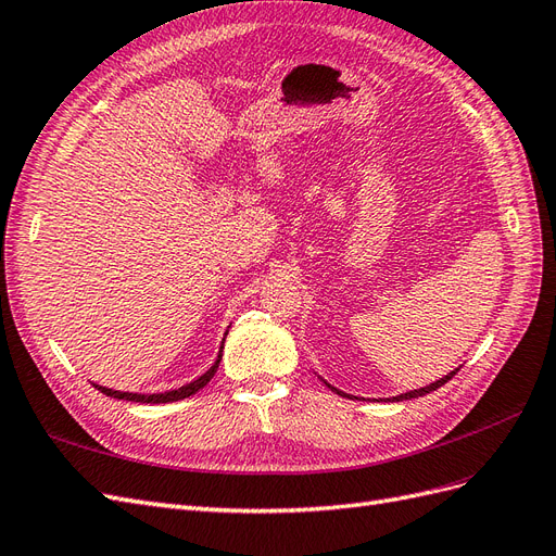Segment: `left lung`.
<instances>
[{
    "instance_id": "left-lung-1",
    "label": "left lung",
    "mask_w": 556,
    "mask_h": 556,
    "mask_svg": "<svg viewBox=\"0 0 556 556\" xmlns=\"http://www.w3.org/2000/svg\"><path fill=\"white\" fill-rule=\"evenodd\" d=\"M459 368H454V371L450 374V376H445V378H441V380H435V382H431V384H427V387H419V390H413V392H406V394H401V396H394L392 401H403V399H417V396H425V394H429V392H433V390H439V387H443L454 374H457ZM331 390H336V387H331ZM339 392V390H336ZM341 396H348V394H343V392H339ZM352 399V396H350Z\"/></svg>"
}]
</instances>
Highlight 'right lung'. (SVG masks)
I'll use <instances>...</instances> for the list:
<instances>
[{
  "label": "right lung",
  "instance_id": "1",
  "mask_svg": "<svg viewBox=\"0 0 556 556\" xmlns=\"http://www.w3.org/2000/svg\"><path fill=\"white\" fill-rule=\"evenodd\" d=\"M223 343H225V341H223ZM220 357H223V350H220V355H217L215 364L208 368V371H206L204 376L192 380L190 384H182V387H178V390L164 392V394H131V392H115V390H109V387H99V384H94V387H97V390L102 392V394L113 396V399H125V401H137V403H172V401H180V399H185V396L197 394V392L201 390V387H204V384L215 376L217 364H220Z\"/></svg>",
  "mask_w": 556,
  "mask_h": 556
}]
</instances>
